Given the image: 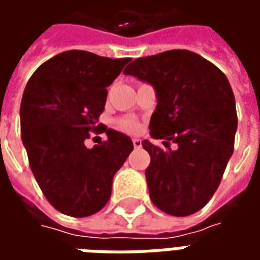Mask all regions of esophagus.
Instances as JSON below:
<instances>
[{
  "instance_id": "obj_1",
  "label": "esophagus",
  "mask_w": 260,
  "mask_h": 260,
  "mask_svg": "<svg viewBox=\"0 0 260 260\" xmlns=\"http://www.w3.org/2000/svg\"><path fill=\"white\" fill-rule=\"evenodd\" d=\"M132 143H134V147H136V149H139V147H142V141H141V139H132Z\"/></svg>"
}]
</instances>
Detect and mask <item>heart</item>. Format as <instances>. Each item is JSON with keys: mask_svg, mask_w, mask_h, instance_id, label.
I'll use <instances>...</instances> for the list:
<instances>
[{"mask_svg": "<svg viewBox=\"0 0 260 260\" xmlns=\"http://www.w3.org/2000/svg\"><path fill=\"white\" fill-rule=\"evenodd\" d=\"M121 128L125 131H135L136 125L134 122H131V121H122L121 122Z\"/></svg>", "mask_w": 260, "mask_h": 260, "instance_id": "b5f03b06", "label": "heart"}]
</instances>
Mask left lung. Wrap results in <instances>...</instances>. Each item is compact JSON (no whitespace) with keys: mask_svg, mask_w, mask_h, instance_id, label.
<instances>
[{"mask_svg":"<svg viewBox=\"0 0 260 260\" xmlns=\"http://www.w3.org/2000/svg\"><path fill=\"white\" fill-rule=\"evenodd\" d=\"M124 74L153 86L157 106L150 135L167 141V150L142 142L150 154L145 171L150 199L171 216L193 214L210 201L234 152L238 121L229 79L188 50L138 58ZM170 141L179 145L175 151Z\"/></svg>","mask_w":260,"mask_h":260,"instance_id":"left-lung-1","label":"left lung"}]
</instances>
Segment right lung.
I'll return each instance as SVG.
<instances>
[{
    "label": "right lung",
    "mask_w": 260,
    "mask_h": 260,
    "mask_svg": "<svg viewBox=\"0 0 260 260\" xmlns=\"http://www.w3.org/2000/svg\"><path fill=\"white\" fill-rule=\"evenodd\" d=\"M128 62L69 50L40 65L26 85L22 142L43 193L64 214L87 217L102 210L114 175L134 150L129 136L97 125L107 87ZM90 130L106 132L108 141L87 149Z\"/></svg>",
    "instance_id": "add662e5"
}]
</instances>
